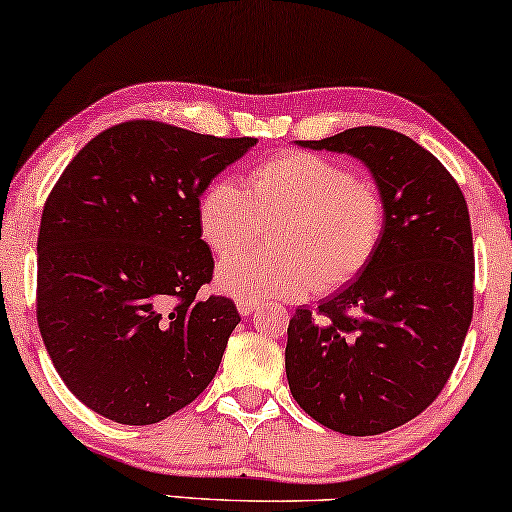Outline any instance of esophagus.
<instances>
[{
	"label": "esophagus",
	"instance_id": "34e87169",
	"mask_svg": "<svg viewBox=\"0 0 512 512\" xmlns=\"http://www.w3.org/2000/svg\"><path fill=\"white\" fill-rule=\"evenodd\" d=\"M237 310H240L242 317H249L258 310V303H254V300H237Z\"/></svg>",
	"mask_w": 512,
	"mask_h": 512
}]
</instances>
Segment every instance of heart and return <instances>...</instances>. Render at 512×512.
Instances as JSON below:
<instances>
[{"instance_id": "1", "label": "heart", "mask_w": 512, "mask_h": 512, "mask_svg": "<svg viewBox=\"0 0 512 512\" xmlns=\"http://www.w3.org/2000/svg\"><path fill=\"white\" fill-rule=\"evenodd\" d=\"M384 226L387 207L375 184L307 151L261 160L247 188L216 179L198 202L202 240L226 258L216 282L254 303L333 293L354 282L380 249ZM265 227L271 228L272 252L234 256L260 241Z\"/></svg>"}]
</instances>
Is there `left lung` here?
<instances>
[{
  "instance_id": "obj_1",
  "label": "left lung",
  "mask_w": 512,
  "mask_h": 512,
  "mask_svg": "<svg viewBox=\"0 0 512 512\" xmlns=\"http://www.w3.org/2000/svg\"><path fill=\"white\" fill-rule=\"evenodd\" d=\"M298 144L363 160L387 226L363 275L317 312L293 314L286 377L326 429L377 436L429 408L459 361L475 279L466 198L433 153L396 130L363 125Z\"/></svg>"
}]
</instances>
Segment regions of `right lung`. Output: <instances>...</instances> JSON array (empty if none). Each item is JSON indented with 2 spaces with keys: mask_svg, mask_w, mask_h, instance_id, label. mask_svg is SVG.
I'll return each instance as SVG.
<instances>
[{
  "mask_svg": "<svg viewBox=\"0 0 512 512\" xmlns=\"http://www.w3.org/2000/svg\"><path fill=\"white\" fill-rule=\"evenodd\" d=\"M254 137L125 121L76 153L46 198L37 321L67 389L118 424L163 422L219 370L240 312L198 298L214 258L198 202Z\"/></svg>",
  "mask_w": 512,
  "mask_h": 512,
  "instance_id": "right-lung-1",
  "label": "right lung"
}]
</instances>
